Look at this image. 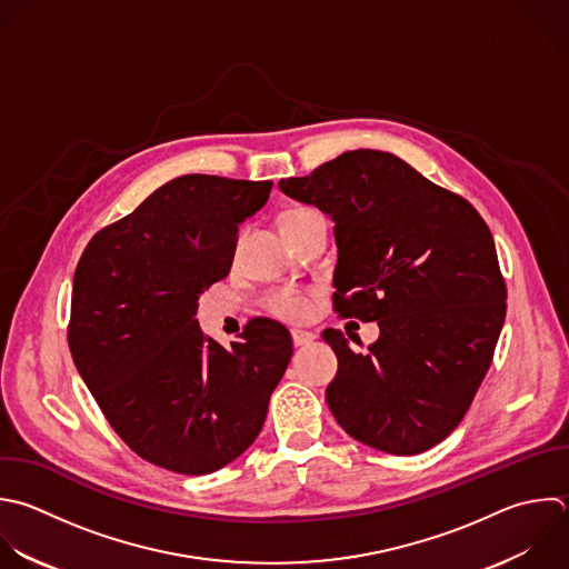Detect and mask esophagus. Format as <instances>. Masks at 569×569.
I'll return each mask as SVG.
<instances>
[{
  "label": "esophagus",
  "instance_id": "1",
  "mask_svg": "<svg viewBox=\"0 0 569 569\" xmlns=\"http://www.w3.org/2000/svg\"><path fill=\"white\" fill-rule=\"evenodd\" d=\"M291 338H293V345L296 347H307L313 342V333L311 331H305V329H291Z\"/></svg>",
  "mask_w": 569,
  "mask_h": 569
}]
</instances>
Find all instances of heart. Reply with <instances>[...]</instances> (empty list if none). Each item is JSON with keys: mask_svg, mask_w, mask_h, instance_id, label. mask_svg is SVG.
Here are the masks:
<instances>
[{"mask_svg": "<svg viewBox=\"0 0 569 569\" xmlns=\"http://www.w3.org/2000/svg\"><path fill=\"white\" fill-rule=\"evenodd\" d=\"M309 213H313V209H291V211H284L280 216V229L287 227V224H293L302 218H307ZM264 307L271 316L280 318V320H302L307 313H309V302L302 293L293 291V289H282V291H276L271 293L267 300H264Z\"/></svg>", "mask_w": 569, "mask_h": 569, "instance_id": "b5f03b06", "label": "heart"}]
</instances>
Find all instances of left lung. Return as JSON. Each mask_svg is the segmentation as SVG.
I'll return each mask as SVG.
<instances>
[{"label": "left lung", "instance_id": "8db88e82", "mask_svg": "<svg viewBox=\"0 0 569 569\" xmlns=\"http://www.w3.org/2000/svg\"><path fill=\"white\" fill-rule=\"evenodd\" d=\"M280 191L333 220V305L378 320L367 353L338 329L327 402L356 440L396 456L431 449L469 409L505 322V280L493 238L460 196L393 153L358 149Z\"/></svg>", "mask_w": 569, "mask_h": 569}]
</instances>
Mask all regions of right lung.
<instances>
[{"label":"right lung","instance_id":"1","mask_svg":"<svg viewBox=\"0 0 569 569\" xmlns=\"http://www.w3.org/2000/svg\"><path fill=\"white\" fill-rule=\"evenodd\" d=\"M271 187L176 178L98 231L78 262L76 367L118 436L169 471L200 476L236 460L291 360V336L276 320H251L229 349L196 320L200 296L231 271L238 224Z\"/></svg>","mask_w":569,"mask_h":569}]
</instances>
